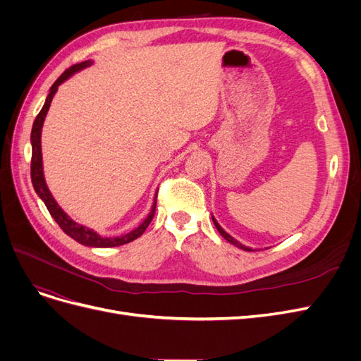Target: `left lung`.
<instances>
[{
    "mask_svg": "<svg viewBox=\"0 0 361 361\" xmlns=\"http://www.w3.org/2000/svg\"><path fill=\"white\" fill-rule=\"evenodd\" d=\"M212 221H214V224H215V227H216V231L218 232H220V235L226 239V241H228V243H231V244H233V245H236L238 248H243V250H245V251H253V250H251L250 247H245V245H243L241 243H239V241H236V239L233 238V236H231V235H228L226 231H224V228L220 226V224H218V221L215 220V218H214V215H212Z\"/></svg>",
    "mask_w": 361,
    "mask_h": 361,
    "instance_id": "8db88e82",
    "label": "left lung"
}]
</instances>
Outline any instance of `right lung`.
Listing matches in <instances>:
<instances>
[{
  "mask_svg": "<svg viewBox=\"0 0 361 361\" xmlns=\"http://www.w3.org/2000/svg\"><path fill=\"white\" fill-rule=\"evenodd\" d=\"M92 64H93L92 60L73 64L72 68H69L66 72H63L60 78L51 85L47 101H45V104H43L42 110L37 114L35 123H32V129H31V149H32V154H31V182H32V187H35V191L37 192V195L42 199V202L45 203V206L48 207L51 216L63 228L64 233L69 235L72 239H75L76 243H80V244L87 245V247L110 248V247H118V245H123V244H128V243H133L134 239L140 238L141 235L145 233L147 226L152 221V218H154V215H155L157 194L158 192L155 194L154 204H152V209H150L149 215L146 216V220L141 223L137 228H134V231H130L129 233H125L122 236H114V238L101 236L99 233H96L93 228H89V227L75 223L72 218L59 206V203L56 202V199L52 197V194H51L48 185H47L45 174H43V161H42V128H43V122H45V117H47L48 110L51 106L54 94L57 93L60 84H63L64 81L69 80L73 73L80 72L85 68H89V66H92Z\"/></svg>",
  "mask_w": 361,
  "mask_h": 361,
  "instance_id": "1",
  "label": "right lung"
}]
</instances>
